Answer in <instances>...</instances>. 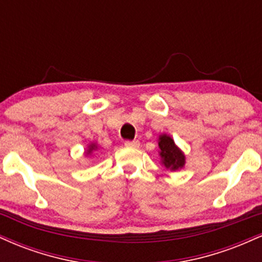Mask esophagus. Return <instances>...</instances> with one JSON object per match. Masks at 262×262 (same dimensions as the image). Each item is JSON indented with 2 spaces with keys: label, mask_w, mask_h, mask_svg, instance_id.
Listing matches in <instances>:
<instances>
[{
  "label": "esophagus",
  "mask_w": 262,
  "mask_h": 262,
  "mask_svg": "<svg viewBox=\"0 0 262 262\" xmlns=\"http://www.w3.org/2000/svg\"><path fill=\"white\" fill-rule=\"evenodd\" d=\"M124 145L127 146V148L137 149V148H139L140 143H139V140H127V141H125V143H124Z\"/></svg>",
  "instance_id": "34e87169"
}]
</instances>
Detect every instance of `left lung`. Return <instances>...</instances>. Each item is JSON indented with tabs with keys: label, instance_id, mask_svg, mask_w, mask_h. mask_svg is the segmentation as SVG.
I'll list each match as a JSON object with an SVG mask.
<instances>
[{
	"label": "left lung",
	"instance_id": "1",
	"mask_svg": "<svg viewBox=\"0 0 262 262\" xmlns=\"http://www.w3.org/2000/svg\"><path fill=\"white\" fill-rule=\"evenodd\" d=\"M159 148H160L161 162L166 169L176 171L185 166V154L176 145L175 141L170 135L161 134L159 137Z\"/></svg>",
	"mask_w": 262,
	"mask_h": 262
}]
</instances>
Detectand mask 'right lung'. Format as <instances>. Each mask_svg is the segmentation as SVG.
Segmentation results:
<instances>
[{
    "mask_svg": "<svg viewBox=\"0 0 262 262\" xmlns=\"http://www.w3.org/2000/svg\"><path fill=\"white\" fill-rule=\"evenodd\" d=\"M97 148H98V145H97V144H96V143L90 144V145H89V149H87V151H86V155L92 154V152L95 151V150H97Z\"/></svg>",
    "mask_w": 262,
    "mask_h": 262,
    "instance_id": "right-lung-1",
    "label": "right lung"
}]
</instances>
